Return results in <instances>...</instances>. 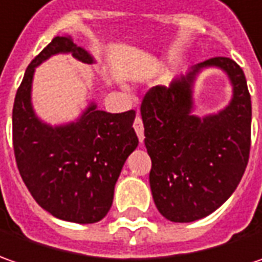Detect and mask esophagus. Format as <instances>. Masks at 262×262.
Segmentation results:
<instances>
[{
    "instance_id": "esophagus-1",
    "label": "esophagus",
    "mask_w": 262,
    "mask_h": 262,
    "mask_svg": "<svg viewBox=\"0 0 262 262\" xmlns=\"http://www.w3.org/2000/svg\"><path fill=\"white\" fill-rule=\"evenodd\" d=\"M133 127H135V132H136V135H138V138H139L140 142H143V139H145V135H143V123H142L140 116H136L135 123H133Z\"/></svg>"
}]
</instances>
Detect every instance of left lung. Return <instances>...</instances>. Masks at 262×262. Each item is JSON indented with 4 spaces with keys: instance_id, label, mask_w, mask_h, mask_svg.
Segmentation results:
<instances>
[{
    "instance_id": "8db88e82",
    "label": "left lung",
    "mask_w": 262,
    "mask_h": 262,
    "mask_svg": "<svg viewBox=\"0 0 262 262\" xmlns=\"http://www.w3.org/2000/svg\"><path fill=\"white\" fill-rule=\"evenodd\" d=\"M204 68H219L232 84L231 103L216 115L192 114V85ZM140 114L152 159L149 184L159 213L188 223L209 216L236 190L251 148V95L242 68L212 58L171 82L149 90Z\"/></svg>"
}]
</instances>
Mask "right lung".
Masks as SVG:
<instances>
[{"label":"right lung","instance_id":"1","mask_svg":"<svg viewBox=\"0 0 262 262\" xmlns=\"http://www.w3.org/2000/svg\"><path fill=\"white\" fill-rule=\"evenodd\" d=\"M58 53L81 62L93 56L71 37H55L26 69L13 107L15 162L33 199L52 216L74 223H95L108 213L114 185L139 140L136 113H107L90 103L75 122L50 126L33 110L36 67Z\"/></svg>","mask_w":262,"mask_h":262}]
</instances>
